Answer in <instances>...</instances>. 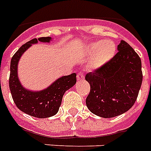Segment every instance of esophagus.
<instances>
[{"label":"esophagus","instance_id":"obj_1","mask_svg":"<svg viewBox=\"0 0 151 151\" xmlns=\"http://www.w3.org/2000/svg\"><path fill=\"white\" fill-rule=\"evenodd\" d=\"M77 78H78V81H83L85 79V76L82 73H78V75H77Z\"/></svg>","mask_w":151,"mask_h":151}]
</instances>
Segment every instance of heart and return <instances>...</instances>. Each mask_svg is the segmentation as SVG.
<instances>
[{"label":"heart","mask_w":151,"mask_h":151,"mask_svg":"<svg viewBox=\"0 0 151 151\" xmlns=\"http://www.w3.org/2000/svg\"><path fill=\"white\" fill-rule=\"evenodd\" d=\"M88 51L90 55H94L89 66L92 69H99L107 63L116 52V45L112 41H97L88 45Z\"/></svg>","instance_id":"1"}]
</instances>
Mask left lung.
<instances>
[{
	"instance_id": "8db88e82",
	"label": "left lung",
	"mask_w": 151,
	"mask_h": 151,
	"mask_svg": "<svg viewBox=\"0 0 151 151\" xmlns=\"http://www.w3.org/2000/svg\"><path fill=\"white\" fill-rule=\"evenodd\" d=\"M117 51L107 63L85 76L91 88L87 107L104 118L128 111L137 99L143 81L141 59L133 48L121 41Z\"/></svg>"
}]
</instances>
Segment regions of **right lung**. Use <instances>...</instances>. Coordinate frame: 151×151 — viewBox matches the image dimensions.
Segmentation results:
<instances>
[{"label":"right lung","instance_id":"right-lung-1","mask_svg":"<svg viewBox=\"0 0 151 151\" xmlns=\"http://www.w3.org/2000/svg\"><path fill=\"white\" fill-rule=\"evenodd\" d=\"M52 39L50 37H46L28 41L20 47L11 60L9 88L14 103L21 111L38 118H46L56 114L64 93L73 87L77 81L75 73L62 76L41 91L27 89L20 82L18 76V64L23 53L38 41L49 43Z\"/></svg>","mask_w":151,"mask_h":151}]
</instances>
